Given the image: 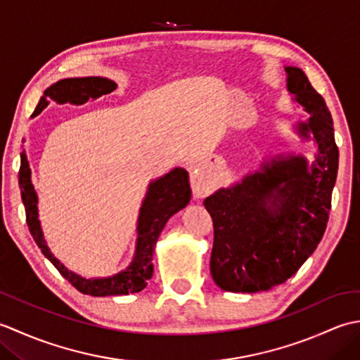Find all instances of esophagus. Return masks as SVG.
<instances>
[{
    "label": "esophagus",
    "instance_id": "1",
    "mask_svg": "<svg viewBox=\"0 0 360 360\" xmlns=\"http://www.w3.org/2000/svg\"><path fill=\"white\" fill-rule=\"evenodd\" d=\"M190 184H192L193 193L196 196H202L205 193L204 188V170L202 168H192V173H190Z\"/></svg>",
    "mask_w": 360,
    "mask_h": 360
}]
</instances>
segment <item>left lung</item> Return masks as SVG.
<instances>
[{"label":"left lung","instance_id":"obj_1","mask_svg":"<svg viewBox=\"0 0 360 360\" xmlns=\"http://www.w3.org/2000/svg\"><path fill=\"white\" fill-rule=\"evenodd\" d=\"M288 89L311 114L298 124L314 134L317 158L289 156L263 164L240 184L204 200L213 221L210 272L231 292L269 290L300 269L325 233L338 178L339 148L331 112L300 68L288 66Z\"/></svg>","mask_w":360,"mask_h":360}]
</instances>
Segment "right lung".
<instances>
[{"label": "right lung", "mask_w": 360, "mask_h": 360, "mask_svg": "<svg viewBox=\"0 0 360 360\" xmlns=\"http://www.w3.org/2000/svg\"><path fill=\"white\" fill-rule=\"evenodd\" d=\"M117 88L116 83L103 77H82V79H65L44 91L32 116L40 114L51 101L58 103H74L83 105L91 98H97L103 94H110ZM21 200L26 210V223L34 236L37 246L41 249L44 257L57 267V271L80 290L82 294L93 297L106 295H127L139 292L153 275V252H155L156 241L160 232L172 215L186 207L192 196V190L188 184V173L184 168H174L167 173L164 178L151 182L148 193L145 196L139 213V224H137V248L133 263L128 269L110 278H83L80 275L68 271L66 267L53 257L46 241L38 221L37 212V195L32 182H30V168L25 151L21 153V165L18 172Z\"/></svg>", "instance_id": "1"}]
</instances>
